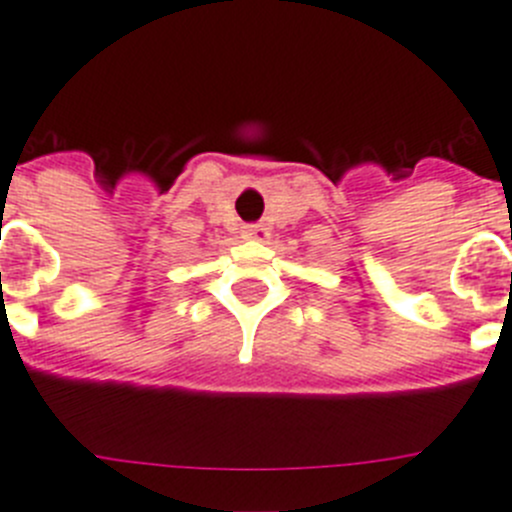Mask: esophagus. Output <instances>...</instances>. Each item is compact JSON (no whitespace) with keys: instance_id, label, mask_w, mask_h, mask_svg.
Returning a JSON list of instances; mask_svg holds the SVG:
<instances>
[{"instance_id":"34e87169","label":"esophagus","mask_w":512,"mask_h":512,"mask_svg":"<svg viewBox=\"0 0 512 512\" xmlns=\"http://www.w3.org/2000/svg\"><path fill=\"white\" fill-rule=\"evenodd\" d=\"M245 237L255 239V242H267L270 239V227H265L262 222L257 224H247L245 227Z\"/></svg>"}]
</instances>
